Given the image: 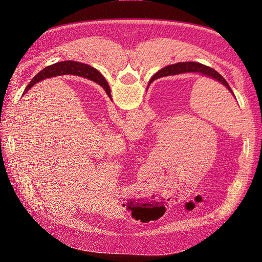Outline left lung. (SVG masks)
<instances>
[{
  "label": "left lung",
  "mask_w": 262,
  "mask_h": 262,
  "mask_svg": "<svg viewBox=\"0 0 262 262\" xmlns=\"http://www.w3.org/2000/svg\"><path fill=\"white\" fill-rule=\"evenodd\" d=\"M182 72H199L201 74H204V76H206V77H210L211 79H214L215 81H219L220 83H222L224 86H226L228 88V90L233 94L232 89L230 88L227 81L224 79L217 71H215L211 67H208L206 65H203V64L197 63V62H182V63L180 62V63H176V64L166 66L165 68L161 69L157 74H155V76L151 78L150 82H149V84H150L152 81H155L156 79H158L160 77L171 76V74L182 73ZM98 84L106 91V93L108 92V89H110L108 85H107L106 81L104 80V78L101 76L99 72H98Z\"/></svg>",
  "instance_id": "obj_1"
}]
</instances>
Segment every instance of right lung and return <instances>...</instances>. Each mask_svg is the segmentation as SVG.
Masks as SVG:
<instances>
[{"label": "right lung", "instance_id": "add662e5", "mask_svg": "<svg viewBox=\"0 0 262 262\" xmlns=\"http://www.w3.org/2000/svg\"><path fill=\"white\" fill-rule=\"evenodd\" d=\"M68 72L78 74V76L84 77L86 79H90L98 84V71L95 68L83 63H77L74 61H65V62H60V63H56L51 66H48L47 68L43 69V71H40L37 76L34 77V79L27 86L26 91L29 90L33 85H35L36 83H38L39 81L46 78L54 77V76H57V74L58 76L59 74H64V73L66 74ZM107 95L111 96L110 89H108Z\"/></svg>", "mask_w": 262, "mask_h": 262}]
</instances>
